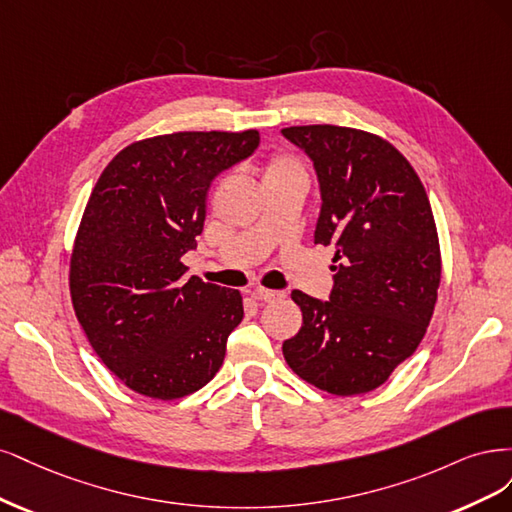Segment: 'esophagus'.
I'll return each instance as SVG.
<instances>
[{
	"instance_id": "esophagus-1",
	"label": "esophagus",
	"mask_w": 512,
	"mask_h": 512,
	"mask_svg": "<svg viewBox=\"0 0 512 512\" xmlns=\"http://www.w3.org/2000/svg\"><path fill=\"white\" fill-rule=\"evenodd\" d=\"M251 295L255 300H261V302H276L280 298H285V293L280 291H272V289H263V287H257L251 291Z\"/></svg>"
}]
</instances>
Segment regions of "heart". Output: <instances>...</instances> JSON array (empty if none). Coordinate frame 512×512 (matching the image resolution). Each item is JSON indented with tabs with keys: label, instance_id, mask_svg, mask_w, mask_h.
<instances>
[{
	"label": "heart",
	"instance_id": "1",
	"mask_svg": "<svg viewBox=\"0 0 512 512\" xmlns=\"http://www.w3.org/2000/svg\"><path fill=\"white\" fill-rule=\"evenodd\" d=\"M272 180H306V170L295 157L280 153L263 168V183H272Z\"/></svg>",
	"mask_w": 512,
	"mask_h": 512
}]
</instances>
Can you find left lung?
Segmentation results:
<instances>
[{"label": "left lung", "mask_w": 512, "mask_h": 512, "mask_svg": "<svg viewBox=\"0 0 512 512\" xmlns=\"http://www.w3.org/2000/svg\"><path fill=\"white\" fill-rule=\"evenodd\" d=\"M283 136L317 172L315 244L336 249L329 302L291 291L302 327L283 342V355L327 393H368L417 351L434 315L440 246L432 206L417 172L383 138L338 125L285 127Z\"/></svg>", "instance_id": "8db88e82"}]
</instances>
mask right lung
<instances>
[{"instance_id": "obj_1", "label": "right lung", "mask_w": 512, "mask_h": 512, "mask_svg": "<svg viewBox=\"0 0 512 512\" xmlns=\"http://www.w3.org/2000/svg\"><path fill=\"white\" fill-rule=\"evenodd\" d=\"M259 131H178L125 146L97 180L76 234L70 293L106 368L136 393L176 400L219 372L242 295L185 276L206 195L251 157Z\"/></svg>"}]
</instances>
